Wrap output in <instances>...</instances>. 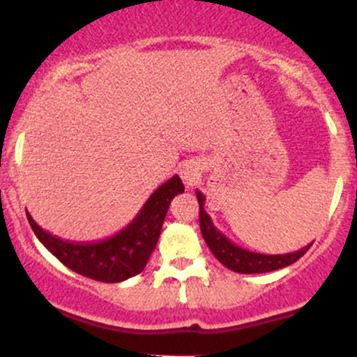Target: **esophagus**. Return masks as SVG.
Instances as JSON below:
<instances>
[{
  "mask_svg": "<svg viewBox=\"0 0 357 357\" xmlns=\"http://www.w3.org/2000/svg\"><path fill=\"white\" fill-rule=\"evenodd\" d=\"M179 176H181L183 183L186 185V188H193L195 185H199L202 178V165L197 160H185L183 164H179Z\"/></svg>",
  "mask_w": 357,
  "mask_h": 357,
  "instance_id": "esophagus-1",
  "label": "esophagus"
}]
</instances>
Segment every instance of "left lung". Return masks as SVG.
Wrapping results in <instances>:
<instances>
[{"instance_id":"left-lung-1","label":"left lung","mask_w":357,"mask_h":357,"mask_svg":"<svg viewBox=\"0 0 357 357\" xmlns=\"http://www.w3.org/2000/svg\"><path fill=\"white\" fill-rule=\"evenodd\" d=\"M197 199H199L200 205L202 236H204L205 243L211 248L212 254L215 255V259L231 271L242 273V275H254V273H269L275 271V269L287 268V266L298 261L311 247V243H309V245L302 247L301 250L290 252V254H259V252H250L247 248L238 247L215 228L211 215L205 212V197L199 190H197Z\"/></svg>"}]
</instances>
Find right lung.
Wrapping results in <instances>:
<instances>
[{"label":"right lung","instance_id":"add662e5","mask_svg":"<svg viewBox=\"0 0 357 357\" xmlns=\"http://www.w3.org/2000/svg\"><path fill=\"white\" fill-rule=\"evenodd\" d=\"M183 192L185 185L179 176H172L150 195L142 211L124 229L102 242H67L45 231L41 226L36 225L31 214H27V219L39 242L68 269L96 282L119 283L145 269L160 236L169 204Z\"/></svg>","mask_w":357,"mask_h":357}]
</instances>
